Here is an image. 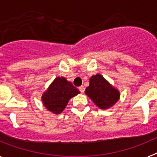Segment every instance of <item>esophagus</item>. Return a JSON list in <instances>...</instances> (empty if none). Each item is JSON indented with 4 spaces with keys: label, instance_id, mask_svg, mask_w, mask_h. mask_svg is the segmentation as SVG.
Listing matches in <instances>:
<instances>
[{
    "label": "esophagus",
    "instance_id": "esophagus-1",
    "mask_svg": "<svg viewBox=\"0 0 157 157\" xmlns=\"http://www.w3.org/2000/svg\"><path fill=\"white\" fill-rule=\"evenodd\" d=\"M78 90H79L81 93H84V91H85V88H84L83 86H81L78 87Z\"/></svg>",
    "mask_w": 157,
    "mask_h": 157
}]
</instances>
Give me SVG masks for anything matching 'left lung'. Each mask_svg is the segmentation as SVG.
Masks as SVG:
<instances>
[{
	"label": "left lung",
	"mask_w": 157,
	"mask_h": 157,
	"mask_svg": "<svg viewBox=\"0 0 157 157\" xmlns=\"http://www.w3.org/2000/svg\"><path fill=\"white\" fill-rule=\"evenodd\" d=\"M86 94L100 109H109L115 105L120 98V93L112 86L103 76L96 75L90 79V86Z\"/></svg>",
	"instance_id": "obj_1"
}]
</instances>
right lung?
Returning <instances> with one entry per match:
<instances>
[{
	"label": "right lung",
	"mask_w": 157,
	"mask_h": 157,
	"mask_svg": "<svg viewBox=\"0 0 157 157\" xmlns=\"http://www.w3.org/2000/svg\"><path fill=\"white\" fill-rule=\"evenodd\" d=\"M79 93L71 82L67 81L64 78L58 77L43 94V104L48 111L59 114L65 109L69 100Z\"/></svg>",
	"instance_id": "add662e5"
}]
</instances>
